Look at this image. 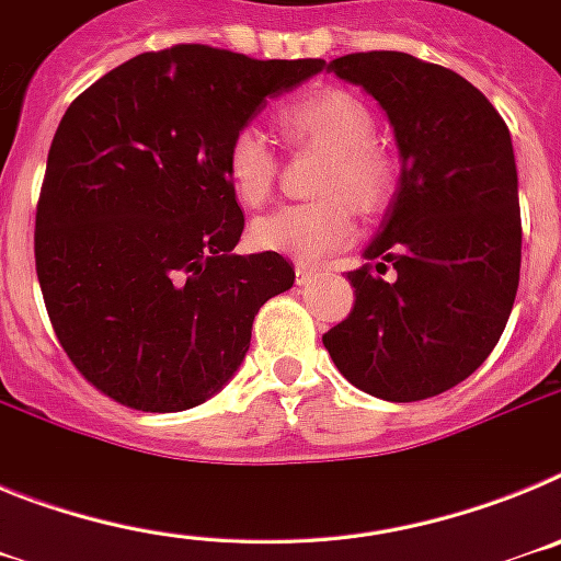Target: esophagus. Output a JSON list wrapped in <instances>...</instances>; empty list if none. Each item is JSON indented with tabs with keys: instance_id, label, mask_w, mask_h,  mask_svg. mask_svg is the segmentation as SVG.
<instances>
[{
	"instance_id": "obj_1",
	"label": "esophagus",
	"mask_w": 561,
	"mask_h": 561,
	"mask_svg": "<svg viewBox=\"0 0 561 561\" xmlns=\"http://www.w3.org/2000/svg\"><path fill=\"white\" fill-rule=\"evenodd\" d=\"M314 277H317V272L309 270V266H297V270H295V284L297 286H309Z\"/></svg>"
}]
</instances>
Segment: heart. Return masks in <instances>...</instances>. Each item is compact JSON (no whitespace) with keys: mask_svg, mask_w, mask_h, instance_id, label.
Segmentation results:
<instances>
[{"mask_svg":"<svg viewBox=\"0 0 561 561\" xmlns=\"http://www.w3.org/2000/svg\"><path fill=\"white\" fill-rule=\"evenodd\" d=\"M277 126L297 148L329 153L317 182L314 205H286L252 225V244L297 261L320 257L351 244L362 216L385 210L396 191V168L385 148L374 142V114L345 89H317L277 108ZM225 171L236 199L244 207L270 202L277 180V153L264 128L241 126L227 142Z\"/></svg>","mask_w":561,"mask_h":561,"instance_id":"1","label":"heart"}]
</instances>
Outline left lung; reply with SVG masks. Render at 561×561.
Masks as SVG:
<instances>
[{
    "label": "left lung",
    "instance_id": "8db88e82",
    "mask_svg": "<svg viewBox=\"0 0 561 561\" xmlns=\"http://www.w3.org/2000/svg\"><path fill=\"white\" fill-rule=\"evenodd\" d=\"M388 112L401 176L370 264L348 272L354 309L323 334L340 374L385 401L455 388L503 334L519 286L523 225L512 134L458 72L374 49L329 64ZM390 263L393 282L380 277Z\"/></svg>",
    "mask_w": 561,
    "mask_h": 561
}]
</instances>
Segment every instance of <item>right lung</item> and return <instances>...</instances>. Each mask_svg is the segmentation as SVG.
Instances as JSON below:
<instances>
[{
    "mask_svg": "<svg viewBox=\"0 0 561 561\" xmlns=\"http://www.w3.org/2000/svg\"><path fill=\"white\" fill-rule=\"evenodd\" d=\"M325 67L176 44L114 67L69 103L36 207V275L81 376L142 413L219 393L257 309L291 289L275 252L236 255L232 134Z\"/></svg>",
    "mask_w": 561,
    "mask_h": 561,
    "instance_id": "right-lung-1",
    "label": "right lung"
}]
</instances>
